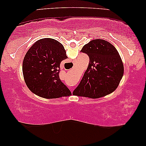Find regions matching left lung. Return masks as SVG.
<instances>
[{
	"label": "left lung",
	"mask_w": 146,
	"mask_h": 146,
	"mask_svg": "<svg viewBox=\"0 0 146 146\" xmlns=\"http://www.w3.org/2000/svg\"><path fill=\"white\" fill-rule=\"evenodd\" d=\"M81 52L89 56V64L74 94L98 98L114 91L123 74L122 60L115 48L104 40L95 39Z\"/></svg>",
	"instance_id": "obj_1"
}]
</instances>
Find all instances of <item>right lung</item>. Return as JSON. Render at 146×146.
Here are the masks:
<instances>
[{"label": "right lung", "mask_w": 146, "mask_h": 146, "mask_svg": "<svg viewBox=\"0 0 146 146\" xmlns=\"http://www.w3.org/2000/svg\"><path fill=\"white\" fill-rule=\"evenodd\" d=\"M66 58L64 48L58 41L42 38L36 42L23 63L24 79L30 90L48 99L70 95L71 92L59 78L60 65Z\"/></svg>", "instance_id": "add662e5"}]
</instances>
